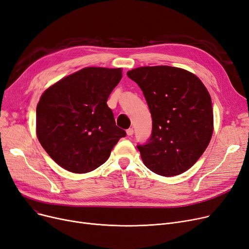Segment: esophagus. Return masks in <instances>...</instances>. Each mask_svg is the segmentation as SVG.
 I'll use <instances>...</instances> for the list:
<instances>
[{
  "label": "esophagus",
  "instance_id": "obj_1",
  "mask_svg": "<svg viewBox=\"0 0 249 249\" xmlns=\"http://www.w3.org/2000/svg\"><path fill=\"white\" fill-rule=\"evenodd\" d=\"M126 133H127V135H128V136H132V135H133V133H134L133 128H129V129H127V130H126Z\"/></svg>",
  "mask_w": 249,
  "mask_h": 249
}]
</instances>
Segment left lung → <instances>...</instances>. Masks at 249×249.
I'll return each mask as SVG.
<instances>
[{"mask_svg": "<svg viewBox=\"0 0 249 249\" xmlns=\"http://www.w3.org/2000/svg\"><path fill=\"white\" fill-rule=\"evenodd\" d=\"M127 76L142 90L153 119L150 137L137 144L144 165L172 177L191 168L213 134L211 95L196 75L176 67H140Z\"/></svg>", "mask_w": 249, "mask_h": 249, "instance_id": "obj_1", "label": "left lung"}]
</instances>
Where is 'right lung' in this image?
<instances>
[{"label": "right lung", "mask_w": 249, "mask_h": 249, "mask_svg": "<svg viewBox=\"0 0 249 249\" xmlns=\"http://www.w3.org/2000/svg\"><path fill=\"white\" fill-rule=\"evenodd\" d=\"M121 78L120 68H83L42 93L36 107L37 138L65 170L82 174L99 168L126 136L107 105Z\"/></svg>", "instance_id": "1"}]
</instances>
